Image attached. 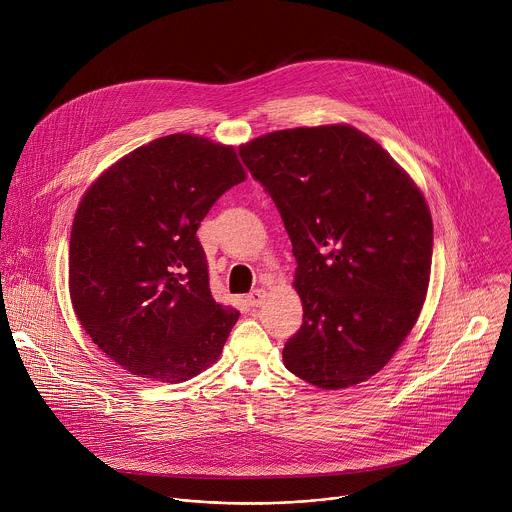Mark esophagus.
Here are the masks:
<instances>
[{
  "instance_id": "obj_1",
  "label": "esophagus",
  "mask_w": 512,
  "mask_h": 512,
  "mask_svg": "<svg viewBox=\"0 0 512 512\" xmlns=\"http://www.w3.org/2000/svg\"><path fill=\"white\" fill-rule=\"evenodd\" d=\"M265 298H267V291L265 289H253L251 294L247 296V304L251 308H259L265 302Z\"/></svg>"
}]
</instances>
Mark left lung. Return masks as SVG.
<instances>
[{
    "mask_svg": "<svg viewBox=\"0 0 512 512\" xmlns=\"http://www.w3.org/2000/svg\"><path fill=\"white\" fill-rule=\"evenodd\" d=\"M275 202L296 257L304 324L285 369L322 389L377 375L415 326L433 225L415 182L350 125L296 127L239 150Z\"/></svg>",
    "mask_w": 512,
    "mask_h": 512,
    "instance_id": "obj_1",
    "label": "left lung"
}]
</instances>
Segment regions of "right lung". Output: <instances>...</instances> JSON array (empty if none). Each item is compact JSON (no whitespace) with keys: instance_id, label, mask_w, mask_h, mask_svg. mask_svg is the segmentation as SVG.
Here are the masks:
<instances>
[{"instance_id":"add662e5","label":"right lung","mask_w":512,"mask_h":512,"mask_svg":"<svg viewBox=\"0 0 512 512\" xmlns=\"http://www.w3.org/2000/svg\"><path fill=\"white\" fill-rule=\"evenodd\" d=\"M245 178L231 145L172 133L115 162L85 192L70 231L72 308L131 375L174 385L221 356L239 312L214 302L196 231Z\"/></svg>"}]
</instances>
